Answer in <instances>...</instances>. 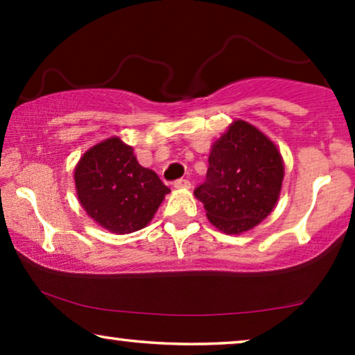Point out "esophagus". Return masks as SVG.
I'll list each match as a JSON object with an SVG mask.
<instances>
[{
  "mask_svg": "<svg viewBox=\"0 0 355 355\" xmlns=\"http://www.w3.org/2000/svg\"><path fill=\"white\" fill-rule=\"evenodd\" d=\"M174 187H176V189H191V181H189V179H178V181L174 182Z\"/></svg>",
  "mask_w": 355,
  "mask_h": 355,
  "instance_id": "1",
  "label": "esophagus"
}]
</instances>
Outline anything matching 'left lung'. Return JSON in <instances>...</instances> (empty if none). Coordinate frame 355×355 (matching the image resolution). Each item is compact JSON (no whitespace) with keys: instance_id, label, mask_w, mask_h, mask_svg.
Wrapping results in <instances>:
<instances>
[{"instance_id":"left-lung-1","label":"left lung","mask_w":355,"mask_h":355,"mask_svg":"<svg viewBox=\"0 0 355 355\" xmlns=\"http://www.w3.org/2000/svg\"><path fill=\"white\" fill-rule=\"evenodd\" d=\"M283 179L278 147L255 125L236 119L211 145L207 179L193 196L213 226L226 234H242L273 211Z\"/></svg>"}]
</instances>
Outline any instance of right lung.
<instances>
[{
	"label": "right lung",
	"mask_w": 355,
	"mask_h": 355,
	"mask_svg": "<svg viewBox=\"0 0 355 355\" xmlns=\"http://www.w3.org/2000/svg\"><path fill=\"white\" fill-rule=\"evenodd\" d=\"M76 192L87 215L113 234H130L153 220L169 193L158 174L140 166L119 137L90 147L74 169Z\"/></svg>",
	"instance_id": "right-lung-1"
}]
</instances>
